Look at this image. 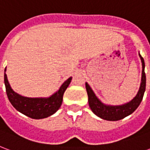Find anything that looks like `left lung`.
Returning a JSON list of instances; mask_svg holds the SVG:
<instances>
[{
    "label": "left lung",
    "mask_w": 150,
    "mask_h": 150,
    "mask_svg": "<svg viewBox=\"0 0 150 150\" xmlns=\"http://www.w3.org/2000/svg\"><path fill=\"white\" fill-rule=\"evenodd\" d=\"M139 56H140L142 65V80H141V84H140V88H139L137 93L135 96V97H133V99H132L129 102H127L124 104H120V105H109V104H104L98 99L88 83H85L86 90H87L88 96L89 107L95 115H96L103 120L116 121V120H120L126 116H129L138 108L144 96L145 85H146L145 61L140 54H139Z\"/></svg>",
    "instance_id": "left-lung-1"
}]
</instances>
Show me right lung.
Masks as SVG:
<instances>
[{"label": "right lung", "instance_id": "right-lung-1", "mask_svg": "<svg viewBox=\"0 0 150 150\" xmlns=\"http://www.w3.org/2000/svg\"><path fill=\"white\" fill-rule=\"evenodd\" d=\"M5 71L6 67L5 69L4 81L9 102L18 112L32 119L37 120L50 116L59 110L62 105L63 94L72 79V77L67 79L59 90L49 97L30 98L22 96L12 89Z\"/></svg>", "mask_w": 150, "mask_h": 150}]
</instances>
